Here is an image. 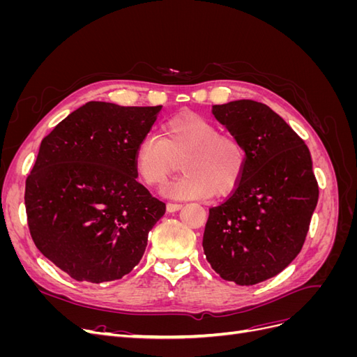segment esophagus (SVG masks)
Returning <instances> with one entry per match:
<instances>
[{
    "label": "esophagus",
    "instance_id": "1",
    "mask_svg": "<svg viewBox=\"0 0 357 357\" xmlns=\"http://www.w3.org/2000/svg\"><path fill=\"white\" fill-rule=\"evenodd\" d=\"M181 207H183V204H180V202H168V204H167V210H168L169 213L178 211Z\"/></svg>",
    "mask_w": 357,
    "mask_h": 357
}]
</instances>
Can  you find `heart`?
<instances>
[{
	"label": "heart",
	"mask_w": 357,
	"mask_h": 357,
	"mask_svg": "<svg viewBox=\"0 0 357 357\" xmlns=\"http://www.w3.org/2000/svg\"><path fill=\"white\" fill-rule=\"evenodd\" d=\"M185 174L167 186L172 198L202 199L228 197L240 186L247 167V152L238 137L199 114L186 113L169 119L164 137L147 132L139 139L134 167L147 186L158 188L176 171L178 160Z\"/></svg>",
	"instance_id": "1"
}]
</instances>
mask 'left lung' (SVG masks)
Here are the masks:
<instances>
[{"label":"left lung","instance_id":"left-lung-1","mask_svg":"<svg viewBox=\"0 0 357 357\" xmlns=\"http://www.w3.org/2000/svg\"><path fill=\"white\" fill-rule=\"evenodd\" d=\"M213 114L241 139L247 167L240 186L210 208L204 253L223 280L253 286L299 255L319 185L304 139L268 105L240 100L213 105Z\"/></svg>","mask_w":357,"mask_h":357}]
</instances>
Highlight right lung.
Wrapping results in <instances>:
<instances>
[{
  "label": "right lung",
  "mask_w": 357,
  "mask_h": 357,
  "mask_svg": "<svg viewBox=\"0 0 357 357\" xmlns=\"http://www.w3.org/2000/svg\"><path fill=\"white\" fill-rule=\"evenodd\" d=\"M159 110L91 101L43 138L25 183L28 228L38 250L77 282L131 273L165 213L134 167Z\"/></svg>",
  "instance_id": "right-lung-1"
}]
</instances>
